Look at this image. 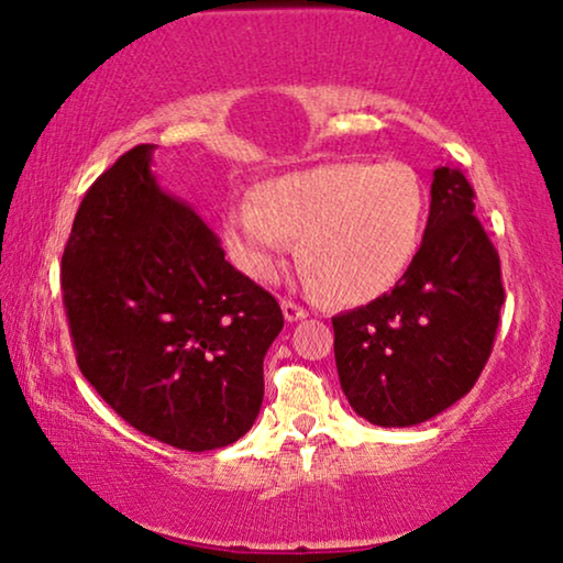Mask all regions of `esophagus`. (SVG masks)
Masks as SVG:
<instances>
[{"label": "esophagus", "mask_w": 563, "mask_h": 563, "mask_svg": "<svg viewBox=\"0 0 563 563\" xmlns=\"http://www.w3.org/2000/svg\"><path fill=\"white\" fill-rule=\"evenodd\" d=\"M280 308H283L285 321H288V323L300 321V319H306V316H308L306 308L298 306V303H292V300H280Z\"/></svg>", "instance_id": "obj_1"}]
</instances>
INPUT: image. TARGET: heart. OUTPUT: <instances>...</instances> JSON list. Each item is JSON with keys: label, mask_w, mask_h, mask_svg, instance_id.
Returning a JSON list of instances; mask_svg holds the SVG:
<instances>
[{"label": "heart", "mask_w": 563, "mask_h": 563, "mask_svg": "<svg viewBox=\"0 0 563 563\" xmlns=\"http://www.w3.org/2000/svg\"><path fill=\"white\" fill-rule=\"evenodd\" d=\"M429 191L413 165L339 161L257 186L227 206L224 242L244 275L273 280L296 252L334 303H367L410 271L423 242Z\"/></svg>", "instance_id": "heart-1"}]
</instances>
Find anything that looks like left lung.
<instances>
[{
	"mask_svg": "<svg viewBox=\"0 0 563 563\" xmlns=\"http://www.w3.org/2000/svg\"><path fill=\"white\" fill-rule=\"evenodd\" d=\"M500 257L456 168H437L421 250L390 292L334 323L339 383L364 421L406 429L462 400L493 352Z\"/></svg>",
	"mask_w": 563,
	"mask_h": 563,
	"instance_id": "1",
	"label": "left lung"
}]
</instances>
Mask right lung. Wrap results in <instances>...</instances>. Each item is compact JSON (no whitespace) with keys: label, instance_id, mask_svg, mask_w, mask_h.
I'll return each instance as SVG.
<instances>
[{"label":"right lung","instance_id":"right-lung-1","mask_svg":"<svg viewBox=\"0 0 563 563\" xmlns=\"http://www.w3.org/2000/svg\"><path fill=\"white\" fill-rule=\"evenodd\" d=\"M137 145L86 191L63 252V303L84 377L134 429L186 451L242 439L283 329L271 292L157 184Z\"/></svg>","mask_w":563,"mask_h":563}]
</instances>
